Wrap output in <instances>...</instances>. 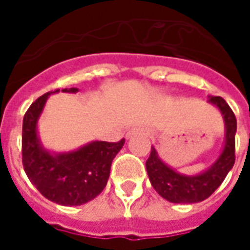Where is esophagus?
Here are the masks:
<instances>
[{
    "mask_svg": "<svg viewBox=\"0 0 250 250\" xmlns=\"http://www.w3.org/2000/svg\"><path fill=\"white\" fill-rule=\"evenodd\" d=\"M139 134H142V135H147V134H148V131L145 130V128H142V127H135V128H132V130H130L128 132H127L125 138H127V139H130V138H132V136L139 135Z\"/></svg>",
    "mask_w": 250,
    "mask_h": 250,
    "instance_id": "34e87169",
    "label": "esophagus"
}]
</instances>
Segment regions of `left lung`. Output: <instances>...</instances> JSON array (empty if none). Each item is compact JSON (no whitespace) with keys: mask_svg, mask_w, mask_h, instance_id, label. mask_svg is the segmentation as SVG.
<instances>
[{"mask_svg":"<svg viewBox=\"0 0 250 250\" xmlns=\"http://www.w3.org/2000/svg\"><path fill=\"white\" fill-rule=\"evenodd\" d=\"M209 103L220 109L225 123V143L220 157L208 170L195 175H185L171 168L158 155L155 147L147 159L146 168L152 188L173 204H197L209 198L230 171L236 157L237 120L231 108L220 96H209Z\"/></svg>","mask_w":250,"mask_h":250,"instance_id":"obj_1","label":"left lung"}]
</instances>
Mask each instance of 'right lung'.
<instances>
[{
    "mask_svg": "<svg viewBox=\"0 0 250 250\" xmlns=\"http://www.w3.org/2000/svg\"><path fill=\"white\" fill-rule=\"evenodd\" d=\"M77 88L62 92L76 93ZM46 92L32 103L22 122V165L28 178L45 198L62 206H79L92 201L107 185L111 163L122 150L125 139L93 141L77 150L52 152L42 146L37 134V122L49 95Z\"/></svg>",
    "mask_w": 250,
    "mask_h": 250,
    "instance_id": "add662e5",
    "label": "right lung"
}]
</instances>
